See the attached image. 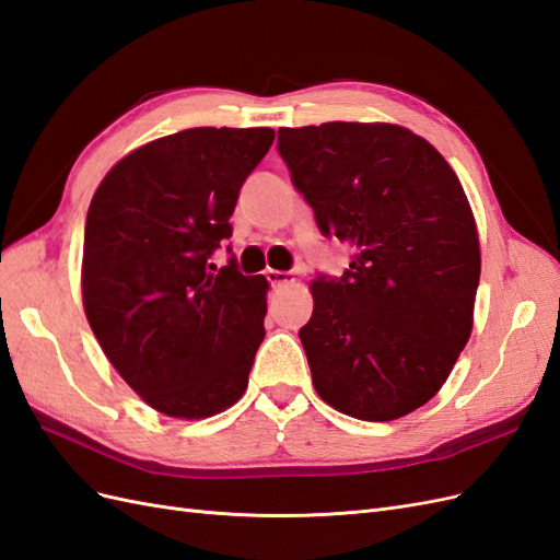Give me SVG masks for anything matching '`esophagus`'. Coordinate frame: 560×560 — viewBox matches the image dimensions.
<instances>
[{
    "instance_id": "34e87169",
    "label": "esophagus",
    "mask_w": 560,
    "mask_h": 560,
    "mask_svg": "<svg viewBox=\"0 0 560 560\" xmlns=\"http://www.w3.org/2000/svg\"><path fill=\"white\" fill-rule=\"evenodd\" d=\"M266 278H268V282L273 284V287H290V284L296 282L294 273H287V270H276V268H268L266 270Z\"/></svg>"
}]
</instances>
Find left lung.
I'll return each mask as SVG.
<instances>
[{
    "label": "left lung",
    "instance_id": "obj_1",
    "mask_svg": "<svg viewBox=\"0 0 560 560\" xmlns=\"http://www.w3.org/2000/svg\"><path fill=\"white\" fill-rule=\"evenodd\" d=\"M278 151L319 231L354 249L341 280L311 282L299 338L317 395L371 422L420 409L474 325L481 249L460 179L395 124L280 128Z\"/></svg>",
    "mask_w": 560,
    "mask_h": 560
}]
</instances>
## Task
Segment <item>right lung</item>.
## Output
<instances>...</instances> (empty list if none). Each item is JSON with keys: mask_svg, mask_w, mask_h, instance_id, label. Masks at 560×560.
<instances>
[{"mask_svg": "<svg viewBox=\"0 0 560 560\" xmlns=\"http://www.w3.org/2000/svg\"><path fill=\"white\" fill-rule=\"evenodd\" d=\"M273 128H189L130 151L100 182L83 235V311L151 409L182 420L226 411L264 341L268 280L210 254L231 235L241 186Z\"/></svg>", "mask_w": 560, "mask_h": 560, "instance_id": "right-lung-1", "label": "right lung"}]
</instances>
